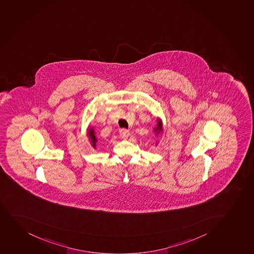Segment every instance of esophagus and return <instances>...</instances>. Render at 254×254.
Segmentation results:
<instances>
[{
  "mask_svg": "<svg viewBox=\"0 0 254 254\" xmlns=\"http://www.w3.org/2000/svg\"><path fill=\"white\" fill-rule=\"evenodd\" d=\"M120 136L121 137V139H127L129 136V131L127 130L126 128H122L120 131Z\"/></svg>",
  "mask_w": 254,
  "mask_h": 254,
  "instance_id": "1",
  "label": "esophagus"
}]
</instances>
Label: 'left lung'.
I'll list each match as a JSON object with an SVG mask.
<instances>
[{
	"instance_id": "left-lung-1",
	"label": "left lung",
	"mask_w": 254,
	"mask_h": 254,
	"mask_svg": "<svg viewBox=\"0 0 254 254\" xmlns=\"http://www.w3.org/2000/svg\"><path fill=\"white\" fill-rule=\"evenodd\" d=\"M153 132L155 133L156 139H158V137H159L160 133L163 132V123H162V121L160 120V118H157V119H156V126H155V128H153ZM158 144H159V140L156 139L155 146H157Z\"/></svg>"
}]
</instances>
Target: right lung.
Segmentation results:
<instances>
[{
	"label": "right lung",
	"mask_w": 254,
	"mask_h": 254,
	"mask_svg": "<svg viewBox=\"0 0 254 254\" xmlns=\"http://www.w3.org/2000/svg\"><path fill=\"white\" fill-rule=\"evenodd\" d=\"M87 137L88 138L91 146L93 147L94 150H96L98 138L96 137V133H95L94 126H91L88 127V129H87Z\"/></svg>",
	"instance_id": "obj_1"
}]
</instances>
